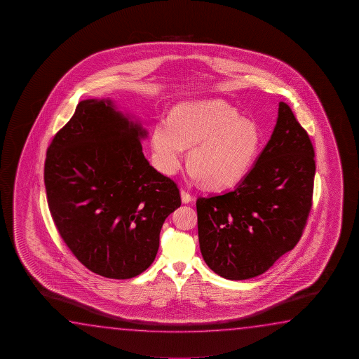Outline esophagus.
<instances>
[{
	"label": "esophagus",
	"mask_w": 359,
	"mask_h": 359,
	"mask_svg": "<svg viewBox=\"0 0 359 359\" xmlns=\"http://www.w3.org/2000/svg\"><path fill=\"white\" fill-rule=\"evenodd\" d=\"M181 198H182L183 203H189L192 201V195L186 189H181Z\"/></svg>",
	"instance_id": "34e87169"
}]
</instances>
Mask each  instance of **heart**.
<instances>
[{
  "instance_id": "1",
  "label": "heart",
  "mask_w": 359,
  "mask_h": 359,
  "mask_svg": "<svg viewBox=\"0 0 359 359\" xmlns=\"http://www.w3.org/2000/svg\"><path fill=\"white\" fill-rule=\"evenodd\" d=\"M189 148V173L207 189L231 187L243 180L260 147L255 124L240 118L224 100L177 105L170 119H159L152 132L154 163L175 175Z\"/></svg>"
}]
</instances>
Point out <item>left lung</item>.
<instances>
[{
	"label": "left lung",
	"instance_id": "left-lung-1",
	"mask_svg": "<svg viewBox=\"0 0 359 359\" xmlns=\"http://www.w3.org/2000/svg\"><path fill=\"white\" fill-rule=\"evenodd\" d=\"M314 148L290 107L279 103L271 138L233 191L197 198L203 260L229 280L255 278L294 249L313 205Z\"/></svg>",
	"mask_w": 359,
	"mask_h": 359
}]
</instances>
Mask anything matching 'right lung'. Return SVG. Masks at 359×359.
I'll list each match as a JSON object with an SVG mask.
<instances>
[{"label": "right lung", "instance_id": "1", "mask_svg": "<svg viewBox=\"0 0 359 359\" xmlns=\"http://www.w3.org/2000/svg\"><path fill=\"white\" fill-rule=\"evenodd\" d=\"M146 135L109 99H86L46 152L55 226L76 259L104 278L130 279L149 268L164 219L181 206L176 182L143 154Z\"/></svg>", "mask_w": 359, "mask_h": 359}]
</instances>
